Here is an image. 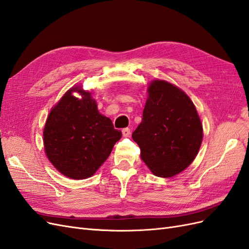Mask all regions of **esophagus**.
<instances>
[{
    "label": "esophagus",
    "instance_id": "1",
    "mask_svg": "<svg viewBox=\"0 0 249 249\" xmlns=\"http://www.w3.org/2000/svg\"><path fill=\"white\" fill-rule=\"evenodd\" d=\"M123 136L124 137H129L131 135V130L129 129V127H124V129H123Z\"/></svg>",
    "mask_w": 249,
    "mask_h": 249
}]
</instances>
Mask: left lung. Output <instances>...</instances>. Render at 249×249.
Segmentation results:
<instances>
[{"instance_id": "left-lung-1", "label": "left lung", "mask_w": 249, "mask_h": 249, "mask_svg": "<svg viewBox=\"0 0 249 249\" xmlns=\"http://www.w3.org/2000/svg\"><path fill=\"white\" fill-rule=\"evenodd\" d=\"M142 122L132 134L141 159L155 176L171 178L185 170L196 157L202 124L196 108L182 89L154 80Z\"/></svg>"}]
</instances>
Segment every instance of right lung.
<instances>
[{
    "label": "right lung",
    "instance_id": "add662e5",
    "mask_svg": "<svg viewBox=\"0 0 249 249\" xmlns=\"http://www.w3.org/2000/svg\"><path fill=\"white\" fill-rule=\"evenodd\" d=\"M79 92L78 99L72 92ZM122 132L97 110L91 93L81 87L70 89L53 108L43 130L48 159L63 176L84 179L107 160Z\"/></svg>",
    "mask_w": 249,
    "mask_h": 249
}]
</instances>
